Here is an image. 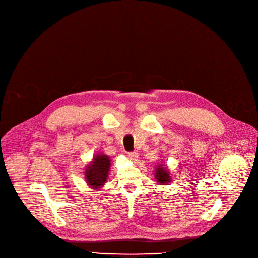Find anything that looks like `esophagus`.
<instances>
[{
  "label": "esophagus",
  "instance_id": "34e87169",
  "mask_svg": "<svg viewBox=\"0 0 258 258\" xmlns=\"http://www.w3.org/2000/svg\"><path fill=\"white\" fill-rule=\"evenodd\" d=\"M128 158L133 161V162H136L138 160V153L137 152H133V153H128Z\"/></svg>",
  "mask_w": 258,
  "mask_h": 258
}]
</instances>
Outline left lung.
<instances>
[{"label":"left lung","instance_id":"obj_1","mask_svg":"<svg viewBox=\"0 0 258 258\" xmlns=\"http://www.w3.org/2000/svg\"><path fill=\"white\" fill-rule=\"evenodd\" d=\"M155 178L159 184L167 185L170 182V173L163 164H161L156 168Z\"/></svg>","mask_w":258,"mask_h":258}]
</instances>
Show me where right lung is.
Masks as SVG:
<instances>
[{
	"mask_svg": "<svg viewBox=\"0 0 258 258\" xmlns=\"http://www.w3.org/2000/svg\"><path fill=\"white\" fill-rule=\"evenodd\" d=\"M110 166L111 160L106 155L99 154L95 156L85 172V178L89 186L93 189L101 188L107 179Z\"/></svg>",
	"mask_w": 258,
	"mask_h": 258,
	"instance_id": "right-lung-1",
	"label": "right lung"
}]
</instances>
